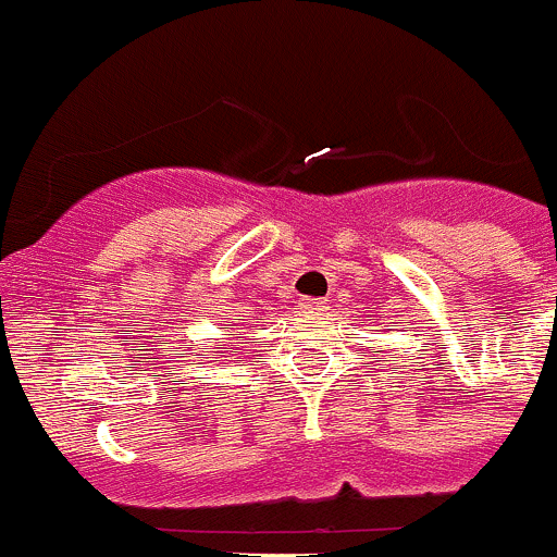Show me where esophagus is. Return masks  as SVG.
<instances>
[{"mask_svg":"<svg viewBox=\"0 0 557 557\" xmlns=\"http://www.w3.org/2000/svg\"><path fill=\"white\" fill-rule=\"evenodd\" d=\"M300 308H306V311H322L324 302L322 300H311V297H308V300L300 302Z\"/></svg>","mask_w":557,"mask_h":557,"instance_id":"1","label":"esophagus"}]
</instances>
